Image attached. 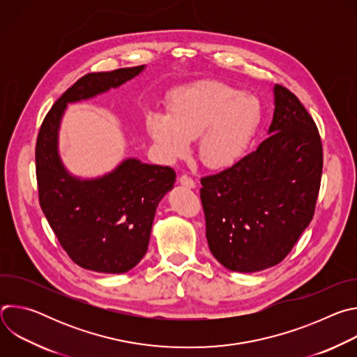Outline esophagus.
Listing matches in <instances>:
<instances>
[{
	"label": "esophagus",
	"instance_id": "34e87169",
	"mask_svg": "<svg viewBox=\"0 0 357 357\" xmlns=\"http://www.w3.org/2000/svg\"><path fill=\"white\" fill-rule=\"evenodd\" d=\"M178 181H179L181 185H183V186H186V188H189V189H193V188L196 186L195 181H193L190 176H188V175H181Z\"/></svg>",
	"mask_w": 357,
	"mask_h": 357
}]
</instances>
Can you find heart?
I'll return each instance as SVG.
<instances>
[{
  "label": "heart",
  "instance_id": "1",
  "mask_svg": "<svg viewBox=\"0 0 357 357\" xmlns=\"http://www.w3.org/2000/svg\"><path fill=\"white\" fill-rule=\"evenodd\" d=\"M261 123L257 98L216 80L197 82L171 93L168 113L149 112L146 130L160 155L174 162L189 154L197 138V155L208 168L234 164Z\"/></svg>",
  "mask_w": 357,
  "mask_h": 357
}]
</instances>
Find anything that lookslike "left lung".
Listing matches in <instances>:
<instances>
[{
  "label": "left lung",
  "instance_id": "1",
  "mask_svg": "<svg viewBox=\"0 0 357 357\" xmlns=\"http://www.w3.org/2000/svg\"><path fill=\"white\" fill-rule=\"evenodd\" d=\"M274 101L270 137L230 168L200 179L209 248L237 273L281 263L310 226L319 193L318 127L287 87L275 84Z\"/></svg>",
  "mask_w": 357,
  "mask_h": 357
}]
</instances>
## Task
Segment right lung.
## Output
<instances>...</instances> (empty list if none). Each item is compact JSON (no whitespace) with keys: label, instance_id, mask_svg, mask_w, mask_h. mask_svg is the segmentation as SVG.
<instances>
[{"label":"right lung","instance_id":"obj_1","mask_svg":"<svg viewBox=\"0 0 357 357\" xmlns=\"http://www.w3.org/2000/svg\"><path fill=\"white\" fill-rule=\"evenodd\" d=\"M144 68H123L80 77L47 112L36 139V181L42 212L73 263L96 273L121 274L141 261L158 203L172 189L176 175L169 167L128 158L101 178H76L61 161L58 130L68 103L119 87Z\"/></svg>","mask_w":357,"mask_h":357}]
</instances>
